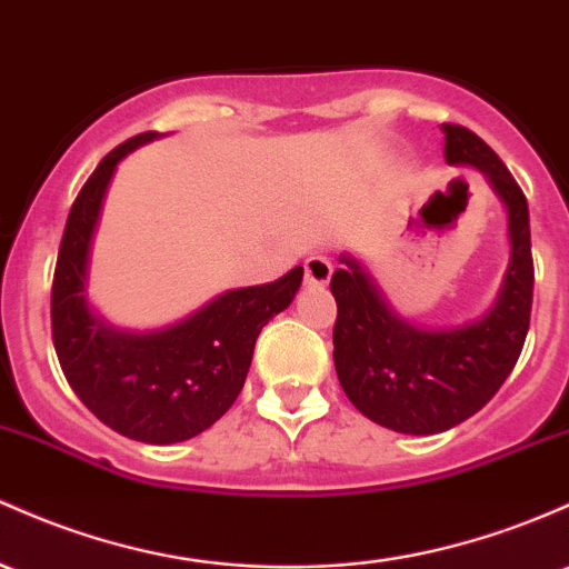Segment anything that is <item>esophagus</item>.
Wrapping results in <instances>:
<instances>
[{
    "instance_id": "obj_1",
    "label": "esophagus",
    "mask_w": 569,
    "mask_h": 569,
    "mask_svg": "<svg viewBox=\"0 0 569 569\" xmlns=\"http://www.w3.org/2000/svg\"><path fill=\"white\" fill-rule=\"evenodd\" d=\"M332 278V261L327 256H310L305 261V283L308 286H327Z\"/></svg>"
}]
</instances>
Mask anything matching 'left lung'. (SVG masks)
I'll use <instances>...</instances> for the list:
<instances>
[{
	"instance_id": "left-lung-1",
	"label": "left lung",
	"mask_w": 569,
	"mask_h": 569,
	"mask_svg": "<svg viewBox=\"0 0 569 569\" xmlns=\"http://www.w3.org/2000/svg\"><path fill=\"white\" fill-rule=\"evenodd\" d=\"M446 159L486 174L508 208L510 264L495 308L480 321L427 332L389 310L359 261L342 256L332 274L337 299L335 370L367 418L402 435H437L476 416L513 372L532 313L535 264L521 186L476 132L442 123Z\"/></svg>"
}]
</instances>
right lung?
Wrapping results in <instances>:
<instances>
[{
    "mask_svg": "<svg viewBox=\"0 0 569 569\" xmlns=\"http://www.w3.org/2000/svg\"><path fill=\"white\" fill-rule=\"evenodd\" d=\"M156 132L129 137L99 161L67 218L51 289V332L61 372L93 416L151 446L189 440L227 413L246 383L261 327L302 283L295 267L272 283L227 291L199 313L151 335L116 332L86 305V264L116 164Z\"/></svg>",
    "mask_w": 569,
    "mask_h": 569,
    "instance_id": "right-lung-1",
    "label": "right lung"
}]
</instances>
